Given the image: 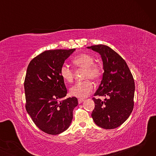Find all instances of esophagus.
<instances>
[{"mask_svg":"<svg viewBox=\"0 0 156 156\" xmlns=\"http://www.w3.org/2000/svg\"><path fill=\"white\" fill-rule=\"evenodd\" d=\"M85 100L84 99H79L78 100V104H81V103H82L83 101H84Z\"/></svg>","mask_w":156,"mask_h":156,"instance_id":"obj_1","label":"esophagus"}]
</instances>
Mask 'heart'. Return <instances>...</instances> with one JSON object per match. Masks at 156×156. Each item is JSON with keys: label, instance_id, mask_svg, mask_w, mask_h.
<instances>
[{"label": "heart", "instance_id": "b5f03b06", "mask_svg": "<svg viewBox=\"0 0 156 156\" xmlns=\"http://www.w3.org/2000/svg\"><path fill=\"white\" fill-rule=\"evenodd\" d=\"M94 57L88 54H80L73 60V64L78 68L84 69L85 80L92 79L94 81L99 80L102 75V68L99 64L94 63ZM60 75L67 83H71L74 80V71L68 65L63 64L59 70ZM94 88V85L90 80H87L77 82L69 89L70 95L81 99L88 97Z\"/></svg>", "mask_w": 156, "mask_h": 156}]
</instances>
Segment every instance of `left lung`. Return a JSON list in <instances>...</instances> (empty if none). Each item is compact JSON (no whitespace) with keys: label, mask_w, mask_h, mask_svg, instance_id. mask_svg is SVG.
I'll list each match as a JSON object with an SVG mask.
<instances>
[{"label":"left lung","mask_w":156,"mask_h":156,"mask_svg":"<svg viewBox=\"0 0 156 156\" xmlns=\"http://www.w3.org/2000/svg\"><path fill=\"white\" fill-rule=\"evenodd\" d=\"M99 53L103 62L102 79L94 96H104L102 101L93 98L95 108L92 117L104 129H114L128 118L134 106L135 83L125 61L109 47L100 44L87 47Z\"/></svg>","instance_id":"8db88e82"}]
</instances>
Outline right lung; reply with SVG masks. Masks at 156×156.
I'll return each mask as SVG.
<instances>
[{"instance_id": "1", "label": "right lung", "mask_w": 156, "mask_h": 156, "mask_svg": "<svg viewBox=\"0 0 156 156\" xmlns=\"http://www.w3.org/2000/svg\"><path fill=\"white\" fill-rule=\"evenodd\" d=\"M75 51H45L28 64L24 83L26 109L36 126L46 133L58 135L66 130L78 105L75 97L60 101L66 96L67 90L59 70Z\"/></svg>"}]
</instances>
